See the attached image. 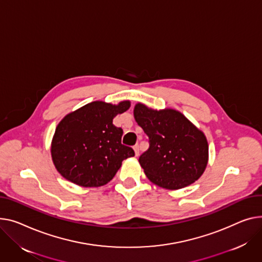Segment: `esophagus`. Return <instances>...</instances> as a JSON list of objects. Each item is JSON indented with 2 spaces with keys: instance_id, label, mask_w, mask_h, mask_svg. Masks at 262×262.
<instances>
[{
  "instance_id": "1",
  "label": "esophagus",
  "mask_w": 262,
  "mask_h": 262,
  "mask_svg": "<svg viewBox=\"0 0 262 262\" xmlns=\"http://www.w3.org/2000/svg\"><path fill=\"white\" fill-rule=\"evenodd\" d=\"M134 150H135L136 157H138V156H139V152H140V151H139V145H138V144H136V145L134 146Z\"/></svg>"
}]
</instances>
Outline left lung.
Segmentation results:
<instances>
[{"mask_svg":"<svg viewBox=\"0 0 262 262\" xmlns=\"http://www.w3.org/2000/svg\"><path fill=\"white\" fill-rule=\"evenodd\" d=\"M134 116L148 137L149 146L139 162L152 183L178 189L200 178L208 158L207 141L201 130L173 110L152 111L139 103Z\"/></svg>","mask_w":262,"mask_h":262,"instance_id":"left-lung-1","label":"left lung"}]
</instances>
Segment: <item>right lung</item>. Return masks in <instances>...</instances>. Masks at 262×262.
<instances>
[{"instance_id":"add662e5","label":"right lung","mask_w":262,"mask_h":262,"mask_svg":"<svg viewBox=\"0 0 262 262\" xmlns=\"http://www.w3.org/2000/svg\"><path fill=\"white\" fill-rule=\"evenodd\" d=\"M129 108L124 101L112 105L92 102L67 115L56 128L52 160L61 175L81 186H101L111 181L124 159L135 156L121 143L123 129L113 119Z\"/></svg>"}]
</instances>
